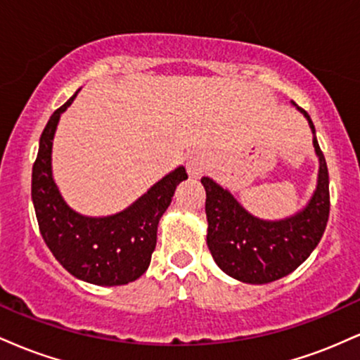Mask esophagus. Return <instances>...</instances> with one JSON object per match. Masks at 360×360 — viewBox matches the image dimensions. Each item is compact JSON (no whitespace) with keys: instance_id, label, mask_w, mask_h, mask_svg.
Returning a JSON list of instances; mask_svg holds the SVG:
<instances>
[{"instance_id":"obj_1","label":"esophagus","mask_w":360,"mask_h":360,"mask_svg":"<svg viewBox=\"0 0 360 360\" xmlns=\"http://www.w3.org/2000/svg\"><path fill=\"white\" fill-rule=\"evenodd\" d=\"M208 167V157L201 152H194L186 159V171H188L189 177L201 176Z\"/></svg>"}]
</instances>
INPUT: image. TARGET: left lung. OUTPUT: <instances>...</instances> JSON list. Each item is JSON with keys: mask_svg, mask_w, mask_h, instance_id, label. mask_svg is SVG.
Listing matches in <instances>:
<instances>
[{"mask_svg": "<svg viewBox=\"0 0 360 360\" xmlns=\"http://www.w3.org/2000/svg\"><path fill=\"white\" fill-rule=\"evenodd\" d=\"M296 108L307 117L315 135L309 115L300 106ZM313 146L320 159L316 189L307 208L284 220H259L242 208L229 189L210 177L201 179L208 218L206 243L223 272L242 283L266 284L288 276L309 257L325 232L330 213L328 169L316 137Z\"/></svg>", "mask_w": 360, "mask_h": 360, "instance_id": "obj_1", "label": "left lung"}]
</instances>
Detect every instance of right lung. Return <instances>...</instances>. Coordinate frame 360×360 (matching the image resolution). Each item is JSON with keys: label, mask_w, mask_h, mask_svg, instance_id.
<instances>
[{"label": "right lung", "mask_w": 360, "mask_h": 360, "mask_svg": "<svg viewBox=\"0 0 360 360\" xmlns=\"http://www.w3.org/2000/svg\"><path fill=\"white\" fill-rule=\"evenodd\" d=\"M76 94L53 111L44 128L32 171V201L44 242L65 271L98 286H122L147 271L160 217L188 174L184 167H177L111 217H82L69 208L52 177V140L60 115Z\"/></svg>", "instance_id": "right-lung-1"}]
</instances>
